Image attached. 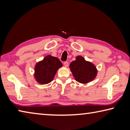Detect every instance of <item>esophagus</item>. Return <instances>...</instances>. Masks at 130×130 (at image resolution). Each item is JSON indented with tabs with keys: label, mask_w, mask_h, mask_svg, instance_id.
<instances>
[{
	"label": "esophagus",
	"mask_w": 130,
	"mask_h": 130,
	"mask_svg": "<svg viewBox=\"0 0 130 130\" xmlns=\"http://www.w3.org/2000/svg\"><path fill=\"white\" fill-rule=\"evenodd\" d=\"M63 65H64L65 67H68V66H69V63H68V62H67V61H65V62H64V63H63Z\"/></svg>",
	"instance_id": "34e87169"
}]
</instances>
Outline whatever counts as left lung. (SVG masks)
<instances>
[{"label":"left lung","instance_id":"obj_1","mask_svg":"<svg viewBox=\"0 0 130 130\" xmlns=\"http://www.w3.org/2000/svg\"><path fill=\"white\" fill-rule=\"evenodd\" d=\"M69 68L75 80L81 84L91 82L98 74L95 65L80 56L76 57V60L70 63Z\"/></svg>","mask_w":130,"mask_h":130}]
</instances>
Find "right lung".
<instances>
[{
  "mask_svg": "<svg viewBox=\"0 0 130 130\" xmlns=\"http://www.w3.org/2000/svg\"><path fill=\"white\" fill-rule=\"evenodd\" d=\"M62 67L58 58L47 55L36 63L34 68V78L40 84H46L53 81L57 70Z\"/></svg>",
  "mask_w": 130,
  "mask_h": 130,
  "instance_id": "right-lung-1",
  "label": "right lung"
}]
</instances>
